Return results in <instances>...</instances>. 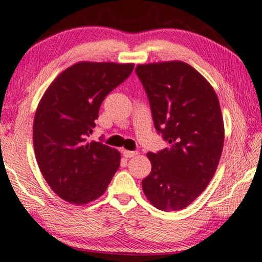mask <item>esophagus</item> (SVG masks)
I'll list each match as a JSON object with an SVG mask.
<instances>
[{"mask_svg": "<svg viewBox=\"0 0 262 262\" xmlns=\"http://www.w3.org/2000/svg\"><path fill=\"white\" fill-rule=\"evenodd\" d=\"M139 154L137 151H130V150H122V155L125 156L126 158H132L136 156V155Z\"/></svg>", "mask_w": 262, "mask_h": 262, "instance_id": "34e87169", "label": "esophagus"}]
</instances>
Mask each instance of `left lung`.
Here are the masks:
<instances>
[{
    "label": "left lung",
    "mask_w": 262,
    "mask_h": 262,
    "mask_svg": "<svg viewBox=\"0 0 262 262\" xmlns=\"http://www.w3.org/2000/svg\"><path fill=\"white\" fill-rule=\"evenodd\" d=\"M156 130L168 142L148 152L151 172L142 188L154 207L176 211L189 206L215 174L224 144L219 98L209 82L183 61L139 64Z\"/></svg>",
    "instance_id": "left-lung-1"
}]
</instances>
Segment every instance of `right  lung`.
Here are the masks:
<instances>
[{
	"label": "right lung",
	"mask_w": 262,
	"mask_h": 262,
	"mask_svg": "<svg viewBox=\"0 0 262 262\" xmlns=\"http://www.w3.org/2000/svg\"><path fill=\"white\" fill-rule=\"evenodd\" d=\"M133 69V63L78 62L62 72L39 101L35 158L48 186L69 203L85 205L101 196L120 166L117 149L88 139L105 97Z\"/></svg>",
	"instance_id": "obj_1"
}]
</instances>
